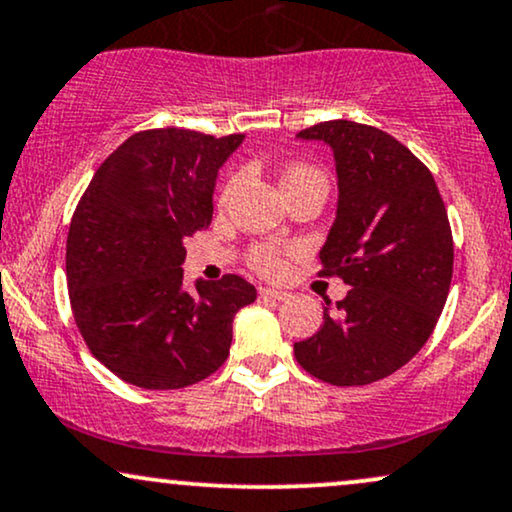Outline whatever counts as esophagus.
Wrapping results in <instances>:
<instances>
[{
  "mask_svg": "<svg viewBox=\"0 0 512 512\" xmlns=\"http://www.w3.org/2000/svg\"><path fill=\"white\" fill-rule=\"evenodd\" d=\"M260 295H262V298H272V300H286L288 298L286 291H276V288H267V286H260Z\"/></svg>",
  "mask_w": 512,
  "mask_h": 512,
  "instance_id": "34e87169",
  "label": "esophagus"
}]
</instances>
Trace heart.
<instances>
[{"label": "heart", "instance_id": "heart-1", "mask_svg": "<svg viewBox=\"0 0 512 512\" xmlns=\"http://www.w3.org/2000/svg\"><path fill=\"white\" fill-rule=\"evenodd\" d=\"M307 176H317V174H315V171H310V169H291V171H286V176L281 178V186H283V183H288V181H295V178H307ZM229 193H231V188L226 190V195H229ZM250 262H252V267H255L260 274L279 276L283 272L281 252L272 248V245H262V248H255V252H252V257H250Z\"/></svg>", "mask_w": 512, "mask_h": 512}]
</instances>
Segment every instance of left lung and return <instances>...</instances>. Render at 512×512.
<instances>
[{"label": "left lung", "mask_w": 512, "mask_h": 512, "mask_svg": "<svg viewBox=\"0 0 512 512\" xmlns=\"http://www.w3.org/2000/svg\"><path fill=\"white\" fill-rule=\"evenodd\" d=\"M334 152L336 219L319 250L322 274L350 291L324 307L295 360L334 386H365L420 353L446 305L453 236L434 176L379 128L324 121L298 133Z\"/></svg>", "instance_id": "1"}]
</instances>
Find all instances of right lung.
<instances>
[{"instance_id": "1", "label": "right lung", "mask_w": 512, "mask_h": 512, "mask_svg": "<svg viewBox=\"0 0 512 512\" xmlns=\"http://www.w3.org/2000/svg\"><path fill=\"white\" fill-rule=\"evenodd\" d=\"M245 135L135 133L104 159L73 212L66 281L90 353L128 384L171 391L229 357L233 317L255 303L236 274L183 283V238L207 229L219 169Z\"/></svg>"}]
</instances>
